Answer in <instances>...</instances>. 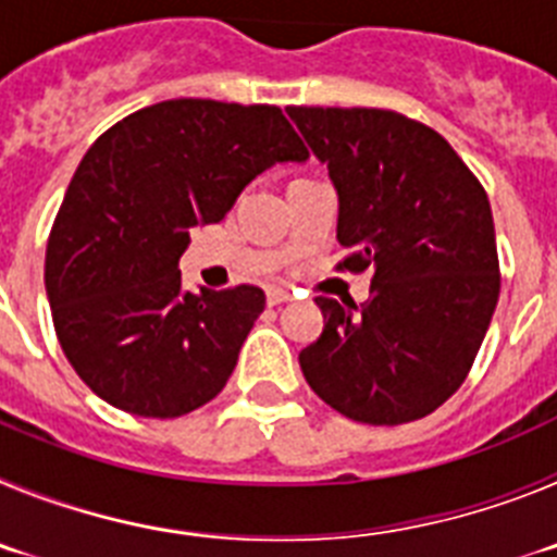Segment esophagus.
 Returning <instances> with one entry per match:
<instances>
[{"instance_id":"obj_1","label":"esophagus","mask_w":557,"mask_h":557,"mask_svg":"<svg viewBox=\"0 0 557 557\" xmlns=\"http://www.w3.org/2000/svg\"><path fill=\"white\" fill-rule=\"evenodd\" d=\"M293 295H289V289L284 287H270L268 289V304L270 307H278V304H287Z\"/></svg>"}]
</instances>
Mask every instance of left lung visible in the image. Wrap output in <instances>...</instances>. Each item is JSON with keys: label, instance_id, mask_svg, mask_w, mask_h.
Masks as SVG:
<instances>
[{"label": "left lung", "instance_id": "left-lung-1", "mask_svg": "<svg viewBox=\"0 0 557 557\" xmlns=\"http://www.w3.org/2000/svg\"><path fill=\"white\" fill-rule=\"evenodd\" d=\"M337 191L346 268L371 298H314L323 334L298 354L309 387L351 421L430 416L462 385L499 298L491 203L432 127L379 108H287Z\"/></svg>", "mask_w": 557, "mask_h": 557}]
</instances>
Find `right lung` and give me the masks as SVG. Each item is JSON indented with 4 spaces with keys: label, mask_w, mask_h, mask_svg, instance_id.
<instances>
[{
    "label": "right lung",
    "mask_w": 557,
    "mask_h": 557,
    "mask_svg": "<svg viewBox=\"0 0 557 557\" xmlns=\"http://www.w3.org/2000/svg\"><path fill=\"white\" fill-rule=\"evenodd\" d=\"M307 147L275 106L166 100L88 147L47 245L58 339L102 401L178 418L218 396L264 309L259 287L191 293L189 231L220 223L239 191Z\"/></svg>",
    "instance_id": "1"
}]
</instances>
